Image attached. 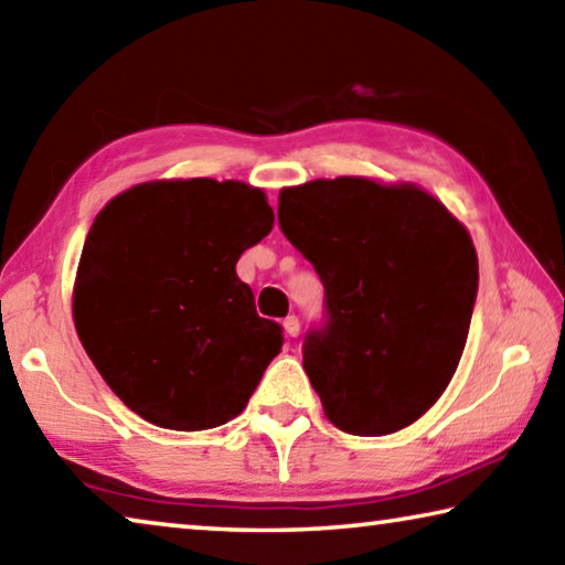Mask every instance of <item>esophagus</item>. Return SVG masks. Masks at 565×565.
Returning <instances> with one entry per match:
<instances>
[{
  "label": "esophagus",
  "instance_id": "34e87169",
  "mask_svg": "<svg viewBox=\"0 0 565 565\" xmlns=\"http://www.w3.org/2000/svg\"><path fill=\"white\" fill-rule=\"evenodd\" d=\"M284 329H286V337L296 339V337H299V319H296V317H286V319H284Z\"/></svg>",
  "mask_w": 565,
  "mask_h": 565
}]
</instances>
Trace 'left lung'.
<instances>
[{
    "label": "left lung",
    "instance_id": "obj_1",
    "mask_svg": "<svg viewBox=\"0 0 565 565\" xmlns=\"http://www.w3.org/2000/svg\"><path fill=\"white\" fill-rule=\"evenodd\" d=\"M279 226L323 284L303 371L331 424L356 436L414 424L471 327L478 256L463 224L414 184L339 177L281 189Z\"/></svg>",
    "mask_w": 565,
    "mask_h": 565
}]
</instances>
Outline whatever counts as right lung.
<instances>
[{
  "instance_id": "add662e5",
  "label": "right lung",
  "mask_w": 565,
  "mask_h": 565,
  "mask_svg": "<svg viewBox=\"0 0 565 565\" xmlns=\"http://www.w3.org/2000/svg\"><path fill=\"white\" fill-rule=\"evenodd\" d=\"M271 226L262 189L214 179L149 181L94 218L74 327L134 414L171 431L242 414L284 343L236 276L238 256Z\"/></svg>"
}]
</instances>
